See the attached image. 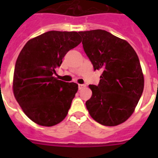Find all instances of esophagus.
Returning a JSON list of instances; mask_svg holds the SVG:
<instances>
[{
	"label": "esophagus",
	"instance_id": "obj_1",
	"mask_svg": "<svg viewBox=\"0 0 158 158\" xmlns=\"http://www.w3.org/2000/svg\"><path fill=\"white\" fill-rule=\"evenodd\" d=\"M84 87H85V85H82V84H79V85H78V89H83Z\"/></svg>",
	"mask_w": 158,
	"mask_h": 158
}]
</instances>
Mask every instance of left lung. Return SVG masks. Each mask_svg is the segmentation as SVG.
<instances>
[{
  "instance_id": "1",
  "label": "left lung",
  "mask_w": 158,
  "mask_h": 158,
  "mask_svg": "<svg viewBox=\"0 0 158 158\" xmlns=\"http://www.w3.org/2000/svg\"><path fill=\"white\" fill-rule=\"evenodd\" d=\"M94 70H101L98 85H90L85 103L92 118L104 126H117L132 115L144 89L139 57L133 47L104 30L78 32Z\"/></svg>"
}]
</instances>
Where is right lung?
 Wrapping results in <instances>:
<instances>
[{
	"mask_svg": "<svg viewBox=\"0 0 158 158\" xmlns=\"http://www.w3.org/2000/svg\"><path fill=\"white\" fill-rule=\"evenodd\" d=\"M76 31H51L29 40L19 53L13 76V93L25 115L35 123L52 127L68 114L78 85L54 77L56 68L79 45Z\"/></svg>",
	"mask_w": 158,
	"mask_h": 158,
	"instance_id": "1",
	"label": "right lung"
}]
</instances>
